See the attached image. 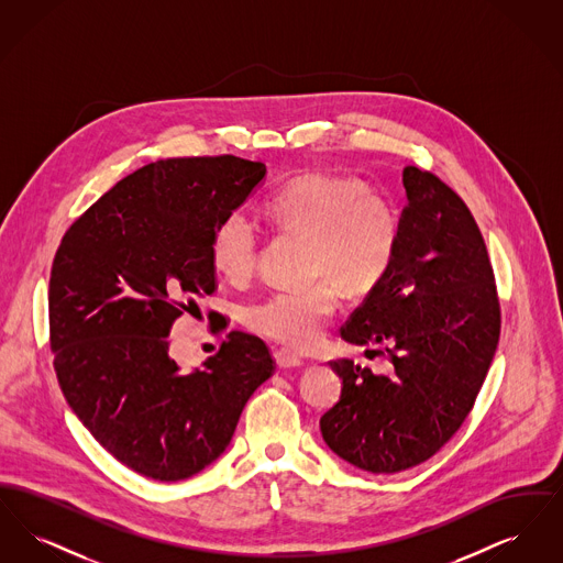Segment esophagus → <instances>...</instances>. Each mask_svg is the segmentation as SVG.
<instances>
[{
  "instance_id": "esophagus-1",
  "label": "esophagus",
  "mask_w": 563,
  "mask_h": 563,
  "mask_svg": "<svg viewBox=\"0 0 563 563\" xmlns=\"http://www.w3.org/2000/svg\"><path fill=\"white\" fill-rule=\"evenodd\" d=\"M274 361H276V365L280 369H294V367H301L303 365V358L287 349L274 350Z\"/></svg>"
}]
</instances>
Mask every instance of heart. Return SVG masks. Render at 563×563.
<instances>
[{
	"instance_id": "1",
	"label": "heart",
	"mask_w": 563,
	"mask_h": 563,
	"mask_svg": "<svg viewBox=\"0 0 563 563\" xmlns=\"http://www.w3.org/2000/svg\"><path fill=\"white\" fill-rule=\"evenodd\" d=\"M264 214L289 234L308 236V285L280 287L244 310V324L291 349H310L342 301V288L367 294L386 276L399 246V214L354 177L306 173L274 189ZM262 236L244 213H228L214 230L211 262L228 283H246L260 264Z\"/></svg>"
}]
</instances>
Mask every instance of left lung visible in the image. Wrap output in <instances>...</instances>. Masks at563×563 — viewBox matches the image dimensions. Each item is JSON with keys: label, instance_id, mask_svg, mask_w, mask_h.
I'll return each mask as SVG.
<instances>
[{"label": "left lung", "instance_id": "left-lung-1", "mask_svg": "<svg viewBox=\"0 0 563 563\" xmlns=\"http://www.w3.org/2000/svg\"><path fill=\"white\" fill-rule=\"evenodd\" d=\"M407 207L386 276L342 327L384 354L390 374L331 361L342 395L324 443L356 468L401 473L437 454L468 418L500 338V301L482 230L434 173L402 170Z\"/></svg>", "mask_w": 563, "mask_h": 563}]
</instances>
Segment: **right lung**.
Here are the masks:
<instances>
[{
  "label": "right lung",
  "mask_w": 563,
  "mask_h": 563,
  "mask_svg": "<svg viewBox=\"0 0 563 563\" xmlns=\"http://www.w3.org/2000/svg\"><path fill=\"white\" fill-rule=\"evenodd\" d=\"M264 175V162L236 156L145 164L56 249L48 312L60 390L109 454L143 477L181 482L209 466L274 374L268 346L242 331L191 374L168 354L173 322L217 289L219 221Z\"/></svg>",
  "instance_id": "obj_1"
}]
</instances>
